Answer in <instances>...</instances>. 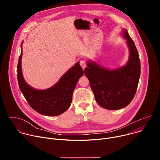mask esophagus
Masks as SVG:
<instances>
[{
  "instance_id": "34e87169",
  "label": "esophagus",
  "mask_w": 160,
  "mask_h": 160,
  "mask_svg": "<svg viewBox=\"0 0 160 160\" xmlns=\"http://www.w3.org/2000/svg\"><path fill=\"white\" fill-rule=\"evenodd\" d=\"M80 66H82V68H83V69H84V68L86 67V62H85V61L84 60H81L80 61Z\"/></svg>"
}]
</instances>
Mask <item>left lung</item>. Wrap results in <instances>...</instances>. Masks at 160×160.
<instances>
[{
    "instance_id": "left-lung-1",
    "label": "left lung",
    "mask_w": 160,
    "mask_h": 160,
    "mask_svg": "<svg viewBox=\"0 0 160 160\" xmlns=\"http://www.w3.org/2000/svg\"><path fill=\"white\" fill-rule=\"evenodd\" d=\"M121 35L129 50L128 59L124 66L109 69L88 60L84 70L96 101L106 109H120L130 103L141 75V62L135 43L127 30L123 28Z\"/></svg>"
}]
</instances>
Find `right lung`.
I'll return each mask as SVG.
<instances>
[{"instance_id":"add662e5","label":"right lung","mask_w":160,"mask_h":160,"mask_svg":"<svg viewBox=\"0 0 160 160\" xmlns=\"http://www.w3.org/2000/svg\"><path fill=\"white\" fill-rule=\"evenodd\" d=\"M22 42L17 67V77L21 92L29 105L41 115L49 117L61 115L70 108L74 89L79 78L83 75L79 61L70 68L53 86L43 90L35 89L26 82L22 75Z\"/></svg>"}]
</instances>
